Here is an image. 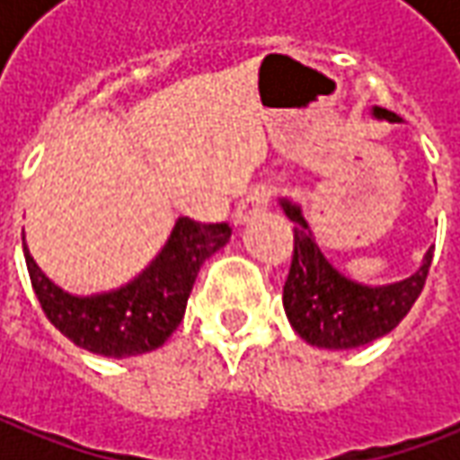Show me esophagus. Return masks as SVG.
<instances>
[{"instance_id":"obj_1","label":"esophagus","mask_w":460,"mask_h":460,"mask_svg":"<svg viewBox=\"0 0 460 460\" xmlns=\"http://www.w3.org/2000/svg\"><path fill=\"white\" fill-rule=\"evenodd\" d=\"M270 196L271 190L267 189V186H259V189L249 190L242 201L236 204V211H234V226H243V224H249L254 217H259V214L267 208V204H270Z\"/></svg>"}]
</instances>
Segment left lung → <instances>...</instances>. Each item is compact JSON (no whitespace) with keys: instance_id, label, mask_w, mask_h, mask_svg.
Here are the masks:
<instances>
[{"instance_id":"obj_1","label":"left lung","mask_w":460,"mask_h":460,"mask_svg":"<svg viewBox=\"0 0 460 460\" xmlns=\"http://www.w3.org/2000/svg\"><path fill=\"white\" fill-rule=\"evenodd\" d=\"M370 115L387 123L398 120L395 112L385 108H373ZM279 206L287 218L295 221V256L282 302L296 335L314 348L352 349L393 332L423 292L433 246L423 256V264L401 282H358L324 256L302 206L287 196H279Z\"/></svg>"}]
</instances>
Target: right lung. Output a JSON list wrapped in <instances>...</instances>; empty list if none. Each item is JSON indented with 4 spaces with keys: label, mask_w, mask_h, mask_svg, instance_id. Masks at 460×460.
<instances>
[{
    "label": "right lung",
    "mask_w": 460,
    "mask_h": 460,
    "mask_svg": "<svg viewBox=\"0 0 460 460\" xmlns=\"http://www.w3.org/2000/svg\"><path fill=\"white\" fill-rule=\"evenodd\" d=\"M229 239V224L176 218L171 236L146 270L130 282L95 295H73L62 289L40 270L24 236L22 249L47 320L77 348L120 360L153 352L176 332L199 270Z\"/></svg>",
    "instance_id": "right-lung-1"
}]
</instances>
